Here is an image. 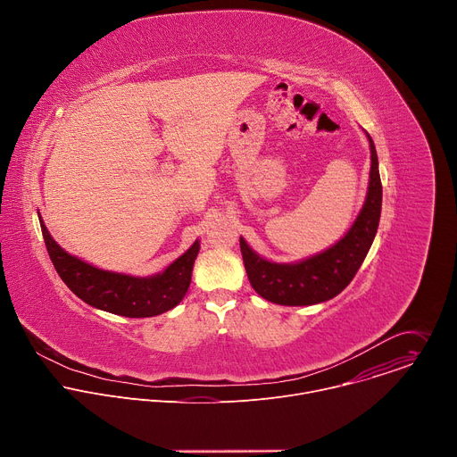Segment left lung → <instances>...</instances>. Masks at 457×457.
Wrapping results in <instances>:
<instances>
[{
	"label": "left lung",
	"instance_id": "left-lung-1",
	"mask_svg": "<svg viewBox=\"0 0 457 457\" xmlns=\"http://www.w3.org/2000/svg\"><path fill=\"white\" fill-rule=\"evenodd\" d=\"M367 137L372 161L367 199L353 228L333 247L296 264H275L258 256L245 240L240 238L247 278L253 289L262 298L280 305L320 303L340 295L358 273L372 245L381 213L378 155L369 134Z\"/></svg>",
	"mask_w": 457,
	"mask_h": 457
}]
</instances>
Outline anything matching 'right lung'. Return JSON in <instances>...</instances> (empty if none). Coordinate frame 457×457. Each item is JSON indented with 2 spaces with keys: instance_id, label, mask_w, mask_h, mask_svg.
Masks as SVG:
<instances>
[{
  "instance_id": "1",
  "label": "right lung",
  "mask_w": 457,
  "mask_h": 457,
  "mask_svg": "<svg viewBox=\"0 0 457 457\" xmlns=\"http://www.w3.org/2000/svg\"><path fill=\"white\" fill-rule=\"evenodd\" d=\"M39 224L57 275L74 295L92 307L128 318L157 316L173 309L189 289L193 262L199 253V240L193 242V245L164 273L139 278L103 271L83 262L55 244L41 219Z\"/></svg>"
}]
</instances>
